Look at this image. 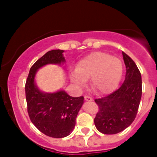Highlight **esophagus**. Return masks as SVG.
Listing matches in <instances>:
<instances>
[{
  "instance_id": "obj_1",
  "label": "esophagus",
  "mask_w": 157,
  "mask_h": 157,
  "mask_svg": "<svg viewBox=\"0 0 157 157\" xmlns=\"http://www.w3.org/2000/svg\"><path fill=\"white\" fill-rule=\"evenodd\" d=\"M85 101H93V98H91L90 96H85Z\"/></svg>"
}]
</instances>
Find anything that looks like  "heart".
Returning <instances> with one entry per match:
<instances>
[{
	"instance_id": "1",
	"label": "heart",
	"mask_w": 157,
	"mask_h": 157,
	"mask_svg": "<svg viewBox=\"0 0 157 157\" xmlns=\"http://www.w3.org/2000/svg\"><path fill=\"white\" fill-rule=\"evenodd\" d=\"M123 74L120 59L104 52L90 53L79 61L71 74L75 86L82 88L90 78V85L96 93H109L117 86Z\"/></svg>"
}]
</instances>
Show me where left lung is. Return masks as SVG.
<instances>
[{
  "instance_id": "8db88e82",
  "label": "left lung",
  "mask_w": 157,
  "mask_h": 157,
  "mask_svg": "<svg viewBox=\"0 0 157 157\" xmlns=\"http://www.w3.org/2000/svg\"><path fill=\"white\" fill-rule=\"evenodd\" d=\"M126 67L124 82L114 92L95 99L98 111L94 123L99 132L113 135L122 132L136 118L142 95L141 75L136 63L122 52Z\"/></svg>"
}]
</instances>
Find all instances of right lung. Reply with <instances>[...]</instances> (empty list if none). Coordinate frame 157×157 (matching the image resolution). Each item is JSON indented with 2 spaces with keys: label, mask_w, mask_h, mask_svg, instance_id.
I'll list each match as a JSON object with an SVG mask.
<instances>
[{
  "label": "right lung",
  "mask_w": 157,
  "mask_h": 157,
  "mask_svg": "<svg viewBox=\"0 0 157 157\" xmlns=\"http://www.w3.org/2000/svg\"><path fill=\"white\" fill-rule=\"evenodd\" d=\"M63 52L52 50L40 58L31 67L25 84L27 112L31 122L45 136L56 138H64L72 132L84 98L72 97L62 90L42 93L35 85L34 78L37 69L44 65L64 62Z\"/></svg>",
  "instance_id": "1"
}]
</instances>
